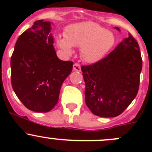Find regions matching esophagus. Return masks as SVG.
<instances>
[{"instance_id":"obj_1","label":"esophagus","mask_w":152,"mask_h":152,"mask_svg":"<svg viewBox=\"0 0 152 152\" xmlns=\"http://www.w3.org/2000/svg\"><path fill=\"white\" fill-rule=\"evenodd\" d=\"M73 70H76V71L80 72L81 71V66H80V65H79V63H77V62H75V63L73 64Z\"/></svg>"}]
</instances>
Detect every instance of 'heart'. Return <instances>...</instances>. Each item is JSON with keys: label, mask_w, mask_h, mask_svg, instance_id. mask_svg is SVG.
<instances>
[{"label": "heart", "mask_w": 152, "mask_h": 152, "mask_svg": "<svg viewBox=\"0 0 152 152\" xmlns=\"http://www.w3.org/2000/svg\"><path fill=\"white\" fill-rule=\"evenodd\" d=\"M65 37H59L57 44L67 54L73 52L72 46L81 48L85 61L96 62L111 49L115 43L114 34L97 23L85 22L73 24L65 29Z\"/></svg>", "instance_id": "obj_1"}]
</instances>
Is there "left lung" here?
<instances>
[{"label":"left lung","mask_w":152,"mask_h":152,"mask_svg":"<svg viewBox=\"0 0 152 152\" xmlns=\"http://www.w3.org/2000/svg\"><path fill=\"white\" fill-rule=\"evenodd\" d=\"M142 64L138 43L129 33L104 58L82 65L85 103L90 111L103 118L121 114L137 96Z\"/></svg>","instance_id":"obj_1"}]
</instances>
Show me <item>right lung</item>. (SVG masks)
<instances>
[{
    "label": "right lung",
    "instance_id": "obj_1",
    "mask_svg": "<svg viewBox=\"0 0 152 152\" xmlns=\"http://www.w3.org/2000/svg\"><path fill=\"white\" fill-rule=\"evenodd\" d=\"M50 23L37 20L18 37L11 57V81L15 94L28 110H51L73 62L60 60L53 46Z\"/></svg>",
    "mask_w": 152,
    "mask_h": 152
}]
</instances>
